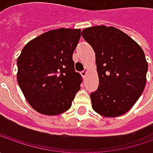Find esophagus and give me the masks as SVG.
<instances>
[{
    "instance_id": "obj_1",
    "label": "esophagus",
    "mask_w": 153,
    "mask_h": 153,
    "mask_svg": "<svg viewBox=\"0 0 153 153\" xmlns=\"http://www.w3.org/2000/svg\"><path fill=\"white\" fill-rule=\"evenodd\" d=\"M87 73H88V70H87V69H85L84 71H82L81 72V75H82V77L84 78V77L86 76V75H87Z\"/></svg>"
}]
</instances>
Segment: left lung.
<instances>
[{
	"instance_id": "8db88e82",
	"label": "left lung",
	"mask_w": 153,
	"mask_h": 153,
	"mask_svg": "<svg viewBox=\"0 0 153 153\" xmlns=\"http://www.w3.org/2000/svg\"><path fill=\"white\" fill-rule=\"evenodd\" d=\"M82 36L95 53L99 87L90 94L93 109L101 116L126 113L144 90L148 65L142 48L114 27L87 28Z\"/></svg>"
}]
</instances>
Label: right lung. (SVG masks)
I'll list each match as a JSON object with an SVG mask.
<instances>
[{"mask_svg": "<svg viewBox=\"0 0 153 153\" xmlns=\"http://www.w3.org/2000/svg\"><path fill=\"white\" fill-rule=\"evenodd\" d=\"M80 29L52 30L28 42L18 58V82L36 111L55 116L71 108L82 76L75 71L72 54Z\"/></svg>", "mask_w": 153, "mask_h": 153, "instance_id": "1", "label": "right lung"}]
</instances>
